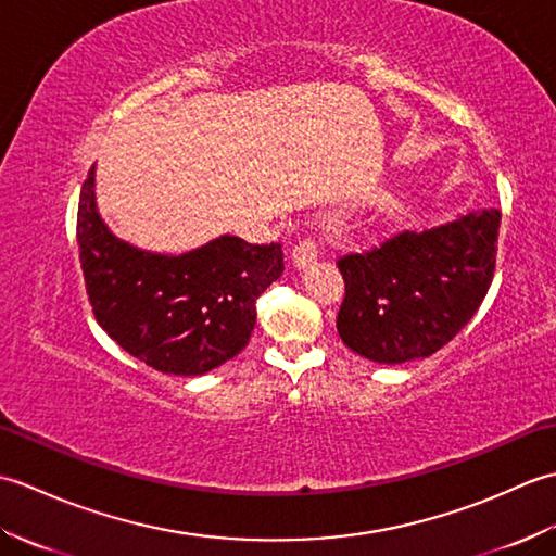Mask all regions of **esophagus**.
<instances>
[{"label":"esophagus","mask_w":556,"mask_h":556,"mask_svg":"<svg viewBox=\"0 0 556 556\" xmlns=\"http://www.w3.org/2000/svg\"><path fill=\"white\" fill-rule=\"evenodd\" d=\"M291 263L296 269H305L317 263V245L313 239H305L301 241L296 248H293L291 253Z\"/></svg>","instance_id":"1"}]
</instances>
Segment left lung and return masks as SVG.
Masks as SVG:
<instances>
[{
    "mask_svg": "<svg viewBox=\"0 0 556 556\" xmlns=\"http://www.w3.org/2000/svg\"><path fill=\"white\" fill-rule=\"evenodd\" d=\"M500 222V210H476L341 257V341L384 365L428 358L448 344L488 296Z\"/></svg>",
    "mask_w": 556,
    "mask_h": 556,
    "instance_id": "left-lung-1",
    "label": "left lung"
}]
</instances>
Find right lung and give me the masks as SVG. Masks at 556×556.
Masks as SVG:
<instances>
[{
  "label": "right lung",
  "instance_id": "right-lung-1",
  "mask_svg": "<svg viewBox=\"0 0 556 556\" xmlns=\"http://www.w3.org/2000/svg\"><path fill=\"white\" fill-rule=\"evenodd\" d=\"M78 251L100 327L150 368L205 375L239 353L255 327V301L285 271L279 243L224 233L181 255L152 253L104 224L96 167L78 200Z\"/></svg>",
  "mask_w": 556,
  "mask_h": 556
}]
</instances>
